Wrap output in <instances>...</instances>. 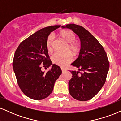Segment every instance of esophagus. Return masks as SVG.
I'll return each instance as SVG.
<instances>
[{"label":"esophagus","instance_id":"esophagus-1","mask_svg":"<svg viewBox=\"0 0 121 121\" xmlns=\"http://www.w3.org/2000/svg\"><path fill=\"white\" fill-rule=\"evenodd\" d=\"M61 69L62 73H64V72H65V71H66V70H65L64 68H61Z\"/></svg>","mask_w":121,"mask_h":121}]
</instances>
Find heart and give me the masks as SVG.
<instances>
[{"label":"heart","mask_w":121,"mask_h":121,"mask_svg":"<svg viewBox=\"0 0 121 121\" xmlns=\"http://www.w3.org/2000/svg\"><path fill=\"white\" fill-rule=\"evenodd\" d=\"M58 35L65 43H67L66 51H69L74 55H78L80 51L81 45L80 43L75 41L76 36L72 31L69 30H62L58 34ZM53 42V37L52 35H49L45 41V47L48 52L52 51ZM70 52L54 53L51 57L53 63L60 66H65L73 60V56Z\"/></svg>","instance_id":"b5f03b06"}]
</instances>
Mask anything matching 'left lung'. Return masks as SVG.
<instances>
[{
  "label": "left lung",
  "instance_id": "left-lung-1",
  "mask_svg": "<svg viewBox=\"0 0 121 121\" xmlns=\"http://www.w3.org/2000/svg\"><path fill=\"white\" fill-rule=\"evenodd\" d=\"M62 27L72 30L81 41L79 56L71 64L78 71H70L69 93L77 100H89L99 92L106 81L109 69L107 54L98 40L82 26L68 24Z\"/></svg>",
  "mask_w": 121,
  "mask_h": 121
}]
</instances>
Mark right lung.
<instances>
[{"label": "right lung", "mask_w": 121, "mask_h": 121, "mask_svg": "<svg viewBox=\"0 0 121 121\" xmlns=\"http://www.w3.org/2000/svg\"><path fill=\"white\" fill-rule=\"evenodd\" d=\"M60 26H49L38 30L22 41L15 53L12 66L17 84L31 99L41 100L49 96L62 73L60 67L52 64L45 47L47 37ZM43 66H51V69L45 73L41 70Z\"/></svg>", "instance_id": "right-lung-1"}]
</instances>
